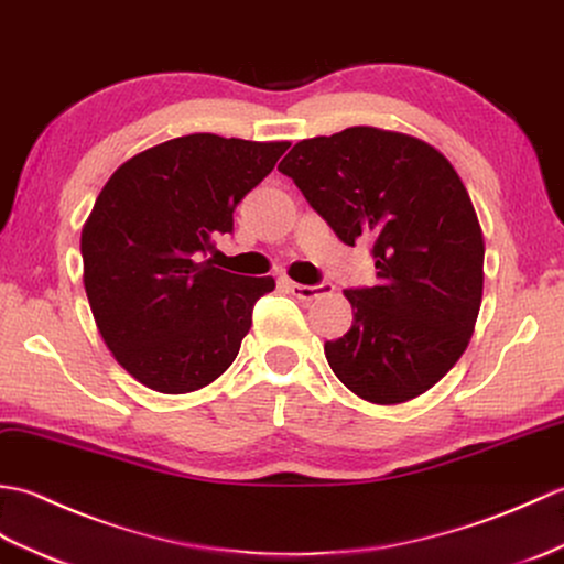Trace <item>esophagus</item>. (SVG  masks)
I'll return each mask as SVG.
<instances>
[{
  "label": "esophagus",
  "mask_w": 564,
  "mask_h": 564,
  "mask_svg": "<svg viewBox=\"0 0 564 564\" xmlns=\"http://www.w3.org/2000/svg\"><path fill=\"white\" fill-rule=\"evenodd\" d=\"M284 286L290 290L296 299H302V302H314L318 296H325L333 292V284L330 282H321V284H299V282H290L284 280Z\"/></svg>",
  "instance_id": "1"
}]
</instances>
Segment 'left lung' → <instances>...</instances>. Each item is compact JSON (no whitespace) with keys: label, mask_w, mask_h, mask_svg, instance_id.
I'll use <instances>...</instances> for the list:
<instances>
[{"label":"left lung","mask_w":564,"mask_h":564,"mask_svg":"<svg viewBox=\"0 0 564 564\" xmlns=\"http://www.w3.org/2000/svg\"><path fill=\"white\" fill-rule=\"evenodd\" d=\"M278 171L343 243L371 241L377 284L345 290L352 328L323 347L335 377L379 405L430 391L482 299V231L454 166L410 134L347 128L294 144Z\"/></svg>","instance_id":"8db88e82"}]
</instances>
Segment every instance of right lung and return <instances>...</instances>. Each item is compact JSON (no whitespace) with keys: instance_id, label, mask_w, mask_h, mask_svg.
I'll return each mask as SVG.
<instances>
[{"instance_id":"right-lung-1","label":"right lung","mask_w":564,"mask_h":564,"mask_svg":"<svg viewBox=\"0 0 564 564\" xmlns=\"http://www.w3.org/2000/svg\"><path fill=\"white\" fill-rule=\"evenodd\" d=\"M286 147L176 137L124 161L96 197L82 231L86 296L112 357L152 391H197L239 355L274 280L219 270L205 256Z\"/></svg>"}]
</instances>
